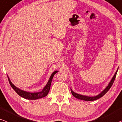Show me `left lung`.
I'll return each mask as SVG.
<instances>
[{"instance_id": "8db88e82", "label": "left lung", "mask_w": 122, "mask_h": 122, "mask_svg": "<svg viewBox=\"0 0 122 122\" xmlns=\"http://www.w3.org/2000/svg\"><path fill=\"white\" fill-rule=\"evenodd\" d=\"M118 70V68L117 70L116 73H115V74L114 75V76H113L112 78L111 79V81L109 82V83H108V85L105 88H104V90H103L100 93L98 94V95L93 96H93H92V97H90V96H85V95H80V94L75 93V92H73L72 90V89L71 88V91L72 94V95L74 96L75 97H76V98L81 99V100H83V101H95V100H96V99L100 98L101 97H103V96L105 95V94L107 93L109 89L111 88V87H112L113 82H114V81L115 78H116V75H117V73Z\"/></svg>"}]
</instances>
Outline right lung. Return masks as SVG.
<instances>
[{
    "label": "right lung",
    "instance_id": "obj_1",
    "mask_svg": "<svg viewBox=\"0 0 122 122\" xmlns=\"http://www.w3.org/2000/svg\"><path fill=\"white\" fill-rule=\"evenodd\" d=\"M57 72H59V71H54V72L51 75L50 77L47 84H46L45 86L44 87V88L42 89L41 91H40L38 92H27V91H25L22 90L21 89L16 87L14 85V84H13V83L10 81V80L9 78V77H8V80H9L10 86H11L12 88L14 89V90L19 95L21 96L22 97L24 98L25 99H31L32 100V99H37L45 97V96L47 95V94L49 93V92L50 89L51 84V82H52L53 77H54V75H55L56 73H57Z\"/></svg>",
    "mask_w": 122,
    "mask_h": 122
}]
</instances>
